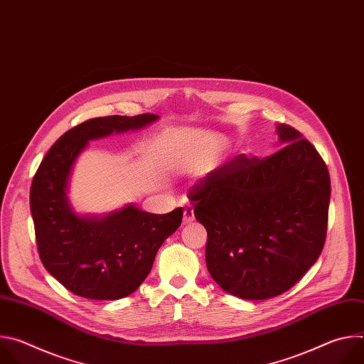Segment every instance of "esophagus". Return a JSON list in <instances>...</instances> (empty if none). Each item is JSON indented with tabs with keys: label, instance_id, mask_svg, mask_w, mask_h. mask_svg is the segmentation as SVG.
<instances>
[{
	"label": "esophagus",
	"instance_id": "esophagus-1",
	"mask_svg": "<svg viewBox=\"0 0 364 364\" xmlns=\"http://www.w3.org/2000/svg\"><path fill=\"white\" fill-rule=\"evenodd\" d=\"M194 220V212H193V207L191 205H186L184 209V216H183V223L188 225Z\"/></svg>",
	"mask_w": 364,
	"mask_h": 364
}]
</instances>
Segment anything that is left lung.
<instances>
[{"instance_id": "8db88e82", "label": "left lung", "mask_w": 364, "mask_h": 364, "mask_svg": "<svg viewBox=\"0 0 364 364\" xmlns=\"http://www.w3.org/2000/svg\"><path fill=\"white\" fill-rule=\"evenodd\" d=\"M279 151L240 154L190 190L207 230L205 265L219 287L242 299L292 288L318 259L327 233L330 174L317 149L285 124Z\"/></svg>"}]
</instances>
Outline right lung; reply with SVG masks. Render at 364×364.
I'll list each match as a JSON object with an SVG mask.
<instances>
[{
  "instance_id": "right-lung-1",
  "label": "right lung",
  "mask_w": 364,
  "mask_h": 364,
  "mask_svg": "<svg viewBox=\"0 0 364 364\" xmlns=\"http://www.w3.org/2000/svg\"><path fill=\"white\" fill-rule=\"evenodd\" d=\"M159 115L103 117L63 134L46 154L30 190V210L44 268L70 292L89 299L128 296L148 277L155 255L181 225L183 207L167 213L135 204L102 216L79 215L68 197L73 166L89 141L141 129Z\"/></svg>"
}]
</instances>
